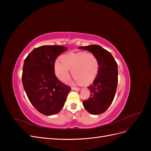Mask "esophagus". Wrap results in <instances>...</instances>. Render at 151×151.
<instances>
[{
  "label": "esophagus",
  "mask_w": 151,
  "mask_h": 151,
  "mask_svg": "<svg viewBox=\"0 0 151 151\" xmlns=\"http://www.w3.org/2000/svg\"><path fill=\"white\" fill-rule=\"evenodd\" d=\"M72 89L74 90V91H80L81 89V88H74V87H72Z\"/></svg>",
  "instance_id": "1"
}]
</instances>
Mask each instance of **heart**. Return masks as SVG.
Masks as SVG:
<instances>
[{
	"instance_id": "b5f03b06",
	"label": "heart",
	"mask_w": 151,
	"mask_h": 151,
	"mask_svg": "<svg viewBox=\"0 0 151 151\" xmlns=\"http://www.w3.org/2000/svg\"><path fill=\"white\" fill-rule=\"evenodd\" d=\"M99 68L97 57L92 53L70 52L61 57V61L54 63V72L57 78L66 81L70 76V70L73 77L72 83L74 84H90L96 77Z\"/></svg>"
}]
</instances>
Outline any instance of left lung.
Masks as SVG:
<instances>
[{"label":"left lung","mask_w":151,"mask_h":151,"mask_svg":"<svg viewBox=\"0 0 151 151\" xmlns=\"http://www.w3.org/2000/svg\"><path fill=\"white\" fill-rule=\"evenodd\" d=\"M94 54L99 60L98 74L93 83L88 87L89 99L83 102L85 109L92 115L106 111L115 98L118 84V65L110 52L97 45L81 47Z\"/></svg>","instance_id":"8db88e82"}]
</instances>
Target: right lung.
I'll use <instances>...</instances> for the list:
<instances>
[{
  "mask_svg": "<svg viewBox=\"0 0 151 151\" xmlns=\"http://www.w3.org/2000/svg\"><path fill=\"white\" fill-rule=\"evenodd\" d=\"M67 48L44 45L35 48L24 60L22 82L29 101L43 115L57 114L64 106L71 88L55 76L54 63Z\"/></svg>",
  "mask_w": 151,
  "mask_h": 151,
  "instance_id": "right-lung-1",
  "label": "right lung"
}]
</instances>
